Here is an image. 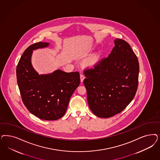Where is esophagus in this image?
<instances>
[{"instance_id":"34e87169","label":"esophagus","mask_w":160,"mask_h":160,"mask_svg":"<svg viewBox=\"0 0 160 160\" xmlns=\"http://www.w3.org/2000/svg\"><path fill=\"white\" fill-rule=\"evenodd\" d=\"M80 79H81V82H82L83 81V79H85V77H84V75L83 74H81L80 75Z\"/></svg>"}]
</instances>
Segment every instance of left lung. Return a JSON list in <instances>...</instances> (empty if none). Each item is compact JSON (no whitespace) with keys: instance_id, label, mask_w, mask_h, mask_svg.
Instances as JSON below:
<instances>
[{"instance_id":"obj_1","label":"left lung","mask_w":160,"mask_h":160,"mask_svg":"<svg viewBox=\"0 0 160 160\" xmlns=\"http://www.w3.org/2000/svg\"><path fill=\"white\" fill-rule=\"evenodd\" d=\"M108 57L83 71L89 107L98 117L120 113L134 98L138 84L139 62L128 43L121 39Z\"/></svg>"}]
</instances>
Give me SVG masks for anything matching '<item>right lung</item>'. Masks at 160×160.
I'll use <instances>...</instances> for the list:
<instances>
[{
	"label": "right lung",
	"mask_w": 160,
	"mask_h": 160,
	"mask_svg": "<svg viewBox=\"0 0 160 160\" xmlns=\"http://www.w3.org/2000/svg\"><path fill=\"white\" fill-rule=\"evenodd\" d=\"M38 42L28 47L16 67V77L22 101L29 111L39 118L52 121L61 118L67 109L69 99L80 84L78 72L58 69L39 75L31 63L33 50L48 47Z\"/></svg>",
	"instance_id": "obj_1"
}]
</instances>
